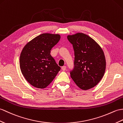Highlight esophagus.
Returning <instances> with one entry per match:
<instances>
[{"label": "esophagus", "instance_id": "obj_1", "mask_svg": "<svg viewBox=\"0 0 123 123\" xmlns=\"http://www.w3.org/2000/svg\"><path fill=\"white\" fill-rule=\"evenodd\" d=\"M61 68H62V70L63 71H65V70H66L67 67H66V66H63Z\"/></svg>", "mask_w": 123, "mask_h": 123}]
</instances>
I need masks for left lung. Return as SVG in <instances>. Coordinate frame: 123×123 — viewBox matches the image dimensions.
Instances as JSON below:
<instances>
[{"mask_svg": "<svg viewBox=\"0 0 123 123\" xmlns=\"http://www.w3.org/2000/svg\"><path fill=\"white\" fill-rule=\"evenodd\" d=\"M74 51L71 78L82 90L94 87L104 76L106 60L101 47L90 37L78 33L67 37Z\"/></svg>", "mask_w": 123, "mask_h": 123, "instance_id": "obj_1", "label": "left lung"}]
</instances>
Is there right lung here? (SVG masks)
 <instances>
[{
    "label": "right lung",
    "mask_w": 123,
    "mask_h": 123,
    "mask_svg": "<svg viewBox=\"0 0 123 123\" xmlns=\"http://www.w3.org/2000/svg\"><path fill=\"white\" fill-rule=\"evenodd\" d=\"M61 37L58 34L42 33L25 45L20 56V68L25 80L37 88L49 85L61 68L51 55V50Z\"/></svg>",
    "instance_id": "1"
}]
</instances>
